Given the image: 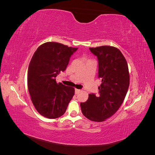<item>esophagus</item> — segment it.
Listing matches in <instances>:
<instances>
[{
	"instance_id": "obj_1",
	"label": "esophagus",
	"mask_w": 155,
	"mask_h": 155,
	"mask_svg": "<svg viewBox=\"0 0 155 155\" xmlns=\"http://www.w3.org/2000/svg\"><path fill=\"white\" fill-rule=\"evenodd\" d=\"M80 92H81V90H79V89H77V88L75 89V94H76V95L78 94Z\"/></svg>"
}]
</instances>
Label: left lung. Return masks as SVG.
<instances>
[{
	"label": "left lung",
	"mask_w": 155,
	"mask_h": 155,
	"mask_svg": "<svg viewBox=\"0 0 155 155\" xmlns=\"http://www.w3.org/2000/svg\"><path fill=\"white\" fill-rule=\"evenodd\" d=\"M89 49L97 58L101 84L98 94H90L80 106L87 118L100 122L113 115L122 104L129 86V73L126 59L118 48L101 46Z\"/></svg>",
	"instance_id": "left-lung-1"
}]
</instances>
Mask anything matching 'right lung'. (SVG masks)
<instances>
[{
	"instance_id": "add662e5",
	"label": "right lung",
	"mask_w": 155,
	"mask_h": 155,
	"mask_svg": "<svg viewBox=\"0 0 155 155\" xmlns=\"http://www.w3.org/2000/svg\"><path fill=\"white\" fill-rule=\"evenodd\" d=\"M77 48L48 42L33 55L28 70V88L31 101L39 113L50 119L64 114L74 95V88L57 83L55 78L64 72Z\"/></svg>"
}]
</instances>
